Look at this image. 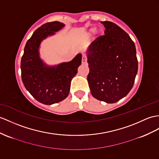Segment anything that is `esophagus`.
<instances>
[{
    "label": "esophagus",
    "mask_w": 159,
    "mask_h": 159,
    "mask_svg": "<svg viewBox=\"0 0 159 159\" xmlns=\"http://www.w3.org/2000/svg\"><path fill=\"white\" fill-rule=\"evenodd\" d=\"M82 64H86L87 63V58H86V56L85 55H83V56H82Z\"/></svg>",
    "instance_id": "1"
}]
</instances>
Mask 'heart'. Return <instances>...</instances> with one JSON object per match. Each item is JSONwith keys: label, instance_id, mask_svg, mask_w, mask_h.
Instances as JSON below:
<instances>
[{"label": "heart", "instance_id": "1", "mask_svg": "<svg viewBox=\"0 0 159 159\" xmlns=\"http://www.w3.org/2000/svg\"><path fill=\"white\" fill-rule=\"evenodd\" d=\"M94 30H95V28H91L90 30L88 31V32L87 33V36H91L92 34L94 32Z\"/></svg>", "mask_w": 159, "mask_h": 159}]
</instances>
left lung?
<instances>
[{
    "label": "left lung",
    "mask_w": 159,
    "mask_h": 159,
    "mask_svg": "<svg viewBox=\"0 0 159 159\" xmlns=\"http://www.w3.org/2000/svg\"><path fill=\"white\" fill-rule=\"evenodd\" d=\"M104 35L86 49L90 72L88 82L93 97L107 103L124 98L132 88L138 73L134 42L119 26L102 21Z\"/></svg>",
    "instance_id": "8db88e82"
}]
</instances>
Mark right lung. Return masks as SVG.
I'll list each match as a JSON object with an SVG mask.
<instances>
[{"label":"right lung","mask_w":159,"mask_h":159,"mask_svg":"<svg viewBox=\"0 0 159 159\" xmlns=\"http://www.w3.org/2000/svg\"><path fill=\"white\" fill-rule=\"evenodd\" d=\"M65 26L59 21L41 25L27 42L21 57V79L25 88L38 102L47 105L59 102L67 97L71 80L82 63L81 53L71 61L56 65H48L40 57L42 42L55 36Z\"/></svg>","instance_id":"add662e5"}]
</instances>
